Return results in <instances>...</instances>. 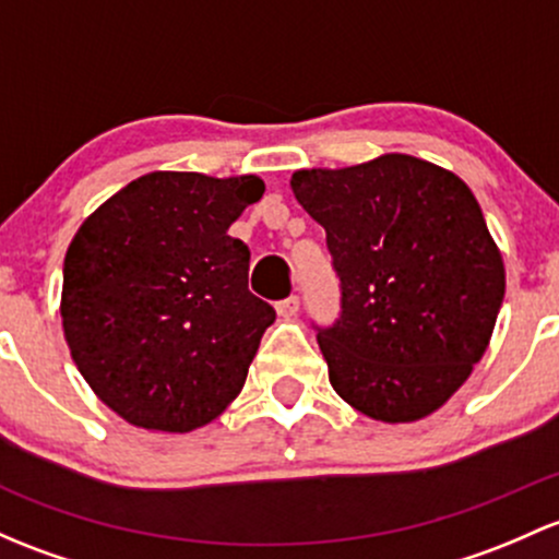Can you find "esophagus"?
<instances>
[{"label": "esophagus", "instance_id": "obj_1", "mask_svg": "<svg viewBox=\"0 0 559 559\" xmlns=\"http://www.w3.org/2000/svg\"><path fill=\"white\" fill-rule=\"evenodd\" d=\"M275 310H278L281 319H292V316H297V310H299V297L281 299V302L275 305Z\"/></svg>", "mask_w": 559, "mask_h": 559}]
</instances>
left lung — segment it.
Instances as JSON below:
<instances>
[{"label": "left lung", "instance_id": "1", "mask_svg": "<svg viewBox=\"0 0 559 559\" xmlns=\"http://www.w3.org/2000/svg\"><path fill=\"white\" fill-rule=\"evenodd\" d=\"M292 192L326 230L343 289L337 324L319 329L329 383L380 423L437 413L485 356L507 292L474 192L402 152L302 168Z\"/></svg>", "mask_w": 559, "mask_h": 559}]
</instances>
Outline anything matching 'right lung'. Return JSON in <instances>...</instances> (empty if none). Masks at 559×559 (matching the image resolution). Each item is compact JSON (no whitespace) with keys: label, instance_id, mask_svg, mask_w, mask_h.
I'll return each mask as SVG.
<instances>
[{"label":"right lung","instance_id":"1","mask_svg":"<svg viewBox=\"0 0 559 559\" xmlns=\"http://www.w3.org/2000/svg\"><path fill=\"white\" fill-rule=\"evenodd\" d=\"M260 176L152 171L80 225L63 260V337L98 399L146 431L187 433L240 393L275 310L227 235Z\"/></svg>","mask_w":559,"mask_h":559}]
</instances>
